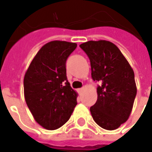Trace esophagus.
<instances>
[{
  "label": "esophagus",
  "mask_w": 152,
  "mask_h": 152,
  "mask_svg": "<svg viewBox=\"0 0 152 152\" xmlns=\"http://www.w3.org/2000/svg\"><path fill=\"white\" fill-rule=\"evenodd\" d=\"M82 91H83V88H80V89H78V90H77V91H78V93H79V94H81Z\"/></svg>",
  "instance_id": "1"
}]
</instances>
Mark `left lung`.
Returning a JSON list of instances; mask_svg holds the SVG:
<instances>
[{"mask_svg":"<svg viewBox=\"0 0 152 152\" xmlns=\"http://www.w3.org/2000/svg\"><path fill=\"white\" fill-rule=\"evenodd\" d=\"M91 61V77L99 81L98 98L91 106L94 122L106 130L117 129L128 120L137 94L133 70L118 48L105 40L80 45Z\"/></svg>","mask_w":152,"mask_h":152,"instance_id":"8db88e82","label":"left lung"}]
</instances>
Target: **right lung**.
I'll use <instances>...</instances> for the list:
<instances>
[{
  "instance_id": "obj_1",
  "label": "right lung",
  "mask_w": 152,
  "mask_h": 152,
  "mask_svg": "<svg viewBox=\"0 0 152 152\" xmlns=\"http://www.w3.org/2000/svg\"><path fill=\"white\" fill-rule=\"evenodd\" d=\"M77 44L52 41L43 45L24 78L25 101L36 122L48 130L65 124L77 104V93L66 78V61Z\"/></svg>"
}]
</instances>
